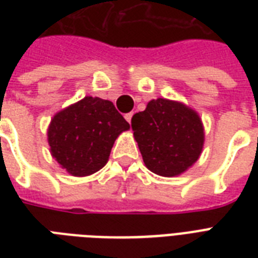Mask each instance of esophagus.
Returning <instances> with one entry per match:
<instances>
[{
  "label": "esophagus",
  "mask_w": 258,
  "mask_h": 258,
  "mask_svg": "<svg viewBox=\"0 0 258 258\" xmlns=\"http://www.w3.org/2000/svg\"><path fill=\"white\" fill-rule=\"evenodd\" d=\"M134 116V112H130V113H125V120L128 121V123H131V119H133Z\"/></svg>",
  "instance_id": "34e87169"
}]
</instances>
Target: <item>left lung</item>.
<instances>
[{"instance_id":"obj_1","label":"left lung","mask_w":258,"mask_h":258,"mask_svg":"<svg viewBox=\"0 0 258 258\" xmlns=\"http://www.w3.org/2000/svg\"><path fill=\"white\" fill-rule=\"evenodd\" d=\"M147 169L162 176L182 174L200 158L204 127L200 116L182 103L157 99L131 119Z\"/></svg>"}]
</instances>
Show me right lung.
<instances>
[{
    "instance_id": "add662e5",
    "label": "right lung",
    "mask_w": 258,
    "mask_h": 258,
    "mask_svg": "<svg viewBox=\"0 0 258 258\" xmlns=\"http://www.w3.org/2000/svg\"><path fill=\"white\" fill-rule=\"evenodd\" d=\"M128 128L111 101L86 96L54 115L48 130L50 153L72 175H89L107 163L115 139Z\"/></svg>"
}]
</instances>
